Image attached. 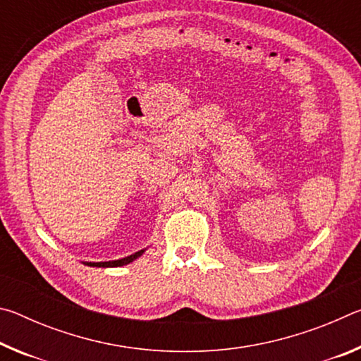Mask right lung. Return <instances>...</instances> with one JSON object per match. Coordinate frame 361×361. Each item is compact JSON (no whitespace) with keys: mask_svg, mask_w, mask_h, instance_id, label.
Masks as SVG:
<instances>
[{"mask_svg":"<svg viewBox=\"0 0 361 361\" xmlns=\"http://www.w3.org/2000/svg\"><path fill=\"white\" fill-rule=\"evenodd\" d=\"M146 252L145 250H140V252L133 253L130 256H126V258H121V259H114V261H100V262H92V261H82L85 266H90V267H121V266H126V264H130L132 261H135L137 258H140L143 253Z\"/></svg>","mask_w":361,"mask_h":361,"instance_id":"add662e5","label":"right lung"}]
</instances>
